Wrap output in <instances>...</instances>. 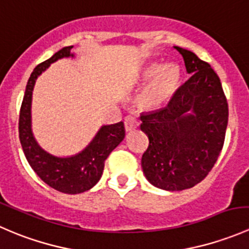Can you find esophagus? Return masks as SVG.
Returning a JSON list of instances; mask_svg holds the SVG:
<instances>
[{
    "instance_id": "esophagus-1",
    "label": "esophagus",
    "mask_w": 249,
    "mask_h": 249,
    "mask_svg": "<svg viewBox=\"0 0 249 249\" xmlns=\"http://www.w3.org/2000/svg\"><path fill=\"white\" fill-rule=\"evenodd\" d=\"M124 125H125V130L126 131H131V130H135L137 126L140 125L139 119L135 114H129L125 117L124 119Z\"/></svg>"
}]
</instances>
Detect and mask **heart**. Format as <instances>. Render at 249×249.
Instances as JSON below:
<instances>
[{"label":"heart","mask_w":249,"mask_h":249,"mask_svg":"<svg viewBox=\"0 0 249 249\" xmlns=\"http://www.w3.org/2000/svg\"><path fill=\"white\" fill-rule=\"evenodd\" d=\"M152 80L149 87L142 96V104L145 107H159L164 105L178 87L180 79L179 69L175 65L161 66L159 64H153L143 72V80Z\"/></svg>","instance_id":"1"}]
</instances>
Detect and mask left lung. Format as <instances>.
<instances>
[{
	"instance_id": "1",
	"label": "left lung",
	"mask_w": 249,
	"mask_h": 249,
	"mask_svg": "<svg viewBox=\"0 0 249 249\" xmlns=\"http://www.w3.org/2000/svg\"><path fill=\"white\" fill-rule=\"evenodd\" d=\"M190 78L166 107L141 114L149 140L142 155L147 179L160 189H188L205 179L223 149L229 107L214 70L193 52L175 47Z\"/></svg>"
}]
</instances>
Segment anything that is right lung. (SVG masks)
Here are the masks:
<instances>
[{"label":"right lung","instance_id":"add662e5","mask_svg":"<svg viewBox=\"0 0 249 249\" xmlns=\"http://www.w3.org/2000/svg\"><path fill=\"white\" fill-rule=\"evenodd\" d=\"M72 48H62L50 59L37 65L27 82L19 114V139L30 166L49 187L65 194H79L91 189L101 178L109 153L125 137L123 122L105 125L83 152L70 158L50 155L35 140L31 131V100L35 83L50 64L61 57L73 56Z\"/></svg>","mask_w":249,"mask_h":249}]
</instances>
